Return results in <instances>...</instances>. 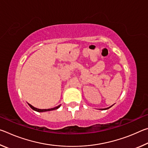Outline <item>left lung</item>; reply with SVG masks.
<instances>
[{
	"instance_id": "8db88e82",
	"label": "left lung",
	"mask_w": 148,
	"mask_h": 148,
	"mask_svg": "<svg viewBox=\"0 0 148 148\" xmlns=\"http://www.w3.org/2000/svg\"><path fill=\"white\" fill-rule=\"evenodd\" d=\"M114 105V104H113ZM113 105H112V106H113ZM112 106H110V107H108V108H103V109H99V110H108V109H109L110 108H111Z\"/></svg>"
}]
</instances>
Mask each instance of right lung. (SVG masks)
Instances as JSON below:
<instances>
[{"label":"right lung","instance_id":"add662e5","mask_svg":"<svg viewBox=\"0 0 148 148\" xmlns=\"http://www.w3.org/2000/svg\"><path fill=\"white\" fill-rule=\"evenodd\" d=\"M28 104H29V106L31 107L32 110H34V111H36V112H47V111H51V110H54L58 109L61 106V104H60V105H59V106H57L55 107V108H49V109H38V108H35L33 106H32L31 104H30L29 103H28Z\"/></svg>","mask_w":148,"mask_h":148}]
</instances>
